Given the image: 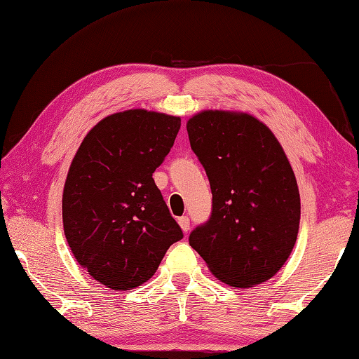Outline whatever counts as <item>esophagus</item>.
Segmentation results:
<instances>
[{
  "mask_svg": "<svg viewBox=\"0 0 359 359\" xmlns=\"http://www.w3.org/2000/svg\"><path fill=\"white\" fill-rule=\"evenodd\" d=\"M177 221H179L180 229L184 230L185 233H188V230H189V217H188V216H180Z\"/></svg>",
  "mask_w": 359,
  "mask_h": 359,
  "instance_id": "esophagus-1",
  "label": "esophagus"
}]
</instances>
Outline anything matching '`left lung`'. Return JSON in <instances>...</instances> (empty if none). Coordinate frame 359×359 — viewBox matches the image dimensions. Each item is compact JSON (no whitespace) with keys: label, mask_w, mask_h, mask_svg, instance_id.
Wrapping results in <instances>:
<instances>
[{"label":"left lung","mask_w":359,"mask_h":359,"mask_svg":"<svg viewBox=\"0 0 359 359\" xmlns=\"http://www.w3.org/2000/svg\"><path fill=\"white\" fill-rule=\"evenodd\" d=\"M212 188V215L189 245L233 287L263 283L291 255L300 222L296 175L273 133L248 114L205 110L187 123Z\"/></svg>","instance_id":"8db88e82"}]
</instances>
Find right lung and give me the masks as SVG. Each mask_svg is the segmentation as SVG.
<instances>
[{
    "label": "right lung",
    "instance_id": "right-lung-1",
    "mask_svg": "<svg viewBox=\"0 0 359 359\" xmlns=\"http://www.w3.org/2000/svg\"><path fill=\"white\" fill-rule=\"evenodd\" d=\"M180 129V118L143 109L97 123L69 166L63 230L91 277L116 291L143 285L184 231L152 179Z\"/></svg>",
    "mask_w": 359,
    "mask_h": 359
}]
</instances>
